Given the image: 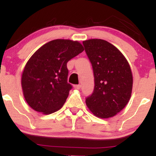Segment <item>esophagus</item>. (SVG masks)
Returning a JSON list of instances; mask_svg holds the SVG:
<instances>
[{"instance_id": "obj_1", "label": "esophagus", "mask_w": 156, "mask_h": 156, "mask_svg": "<svg viewBox=\"0 0 156 156\" xmlns=\"http://www.w3.org/2000/svg\"><path fill=\"white\" fill-rule=\"evenodd\" d=\"M74 88L76 89H80V85H74Z\"/></svg>"}]
</instances>
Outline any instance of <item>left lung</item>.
<instances>
[{"label":"left lung","mask_w":156,"mask_h":156,"mask_svg":"<svg viewBox=\"0 0 156 156\" xmlns=\"http://www.w3.org/2000/svg\"><path fill=\"white\" fill-rule=\"evenodd\" d=\"M92 64L94 91L86 98L89 110L96 117H112L122 110L131 96L133 76L128 61L115 46L103 39L83 42Z\"/></svg>","instance_id":"8db88e82"}]
</instances>
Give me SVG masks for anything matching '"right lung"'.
<instances>
[{"mask_svg": "<svg viewBox=\"0 0 156 156\" xmlns=\"http://www.w3.org/2000/svg\"><path fill=\"white\" fill-rule=\"evenodd\" d=\"M83 50L77 41L55 39L34 53L21 79L23 95L30 107L44 114L62 108L73 88L67 83V63Z\"/></svg>", "mask_w": 156, "mask_h": 156, "instance_id": "add662e5", "label": "right lung"}]
</instances>
